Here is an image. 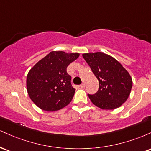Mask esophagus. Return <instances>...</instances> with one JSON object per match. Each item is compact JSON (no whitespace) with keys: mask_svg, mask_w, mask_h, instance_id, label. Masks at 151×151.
I'll return each mask as SVG.
<instances>
[{"mask_svg":"<svg viewBox=\"0 0 151 151\" xmlns=\"http://www.w3.org/2000/svg\"><path fill=\"white\" fill-rule=\"evenodd\" d=\"M85 85H86L85 83H82V84H81V85H80V87H81V88H84V86H85Z\"/></svg>","mask_w":151,"mask_h":151,"instance_id":"obj_1","label":"esophagus"}]
</instances>
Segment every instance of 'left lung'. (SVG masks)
<instances>
[{
	"mask_svg": "<svg viewBox=\"0 0 151 151\" xmlns=\"http://www.w3.org/2000/svg\"><path fill=\"white\" fill-rule=\"evenodd\" d=\"M82 56L97 78L99 87L95 94H88L99 108L112 110L129 98L133 81L128 71L115 58L103 52L84 53Z\"/></svg>",
	"mask_w": 151,
	"mask_h": 151,
	"instance_id": "obj_1",
	"label": "left lung"
}]
</instances>
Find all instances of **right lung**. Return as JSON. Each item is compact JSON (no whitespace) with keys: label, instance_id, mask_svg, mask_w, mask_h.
<instances>
[{"label":"right lung","instance_id":"right-lung-1","mask_svg":"<svg viewBox=\"0 0 151 151\" xmlns=\"http://www.w3.org/2000/svg\"><path fill=\"white\" fill-rule=\"evenodd\" d=\"M79 56V53L52 51L30 69L26 86L30 99L37 107L55 111L72 101L75 89L71 84L67 67Z\"/></svg>","mask_w":151,"mask_h":151}]
</instances>
